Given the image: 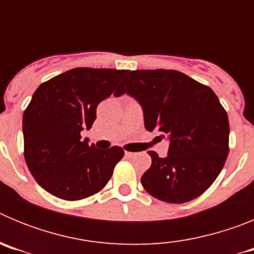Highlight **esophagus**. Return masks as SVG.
<instances>
[{"label":"esophagus","mask_w":254,"mask_h":254,"mask_svg":"<svg viewBox=\"0 0 254 254\" xmlns=\"http://www.w3.org/2000/svg\"><path fill=\"white\" fill-rule=\"evenodd\" d=\"M125 155H126V156H127V158H133V156H136V152L125 151Z\"/></svg>","instance_id":"esophagus-1"}]
</instances>
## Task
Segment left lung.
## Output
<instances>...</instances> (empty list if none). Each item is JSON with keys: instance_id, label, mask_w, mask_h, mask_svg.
<instances>
[{"instance_id": "obj_1", "label": "left lung", "mask_w": 254, "mask_h": 254, "mask_svg": "<svg viewBox=\"0 0 254 254\" xmlns=\"http://www.w3.org/2000/svg\"><path fill=\"white\" fill-rule=\"evenodd\" d=\"M116 96L128 94L142 107L145 128L170 141L167 158L155 151L142 187L169 203L192 201L223 169L229 154V120L210 87L176 69L128 71Z\"/></svg>"}]
</instances>
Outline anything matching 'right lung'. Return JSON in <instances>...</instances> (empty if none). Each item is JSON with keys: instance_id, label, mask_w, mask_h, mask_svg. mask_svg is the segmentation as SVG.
Listing matches in <instances>:
<instances>
[{"instance_id": "add662e5", "label": "right lung", "mask_w": 254, "mask_h": 254, "mask_svg": "<svg viewBox=\"0 0 254 254\" xmlns=\"http://www.w3.org/2000/svg\"><path fill=\"white\" fill-rule=\"evenodd\" d=\"M127 69L77 67L39 85L24 111V156L38 185L53 196L77 201L105 187L122 147L95 149L81 140L96 108L111 96Z\"/></svg>"}]
</instances>
